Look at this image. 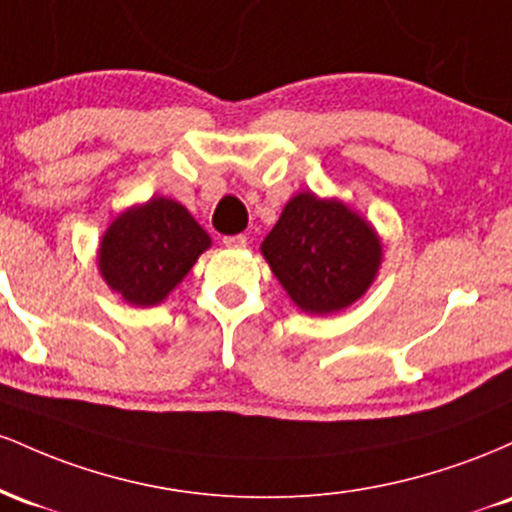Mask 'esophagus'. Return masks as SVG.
I'll return each instance as SVG.
<instances>
[{"label":"esophagus","mask_w":512,"mask_h":512,"mask_svg":"<svg viewBox=\"0 0 512 512\" xmlns=\"http://www.w3.org/2000/svg\"><path fill=\"white\" fill-rule=\"evenodd\" d=\"M223 245H226V248H233V250H243L245 245H248V238H245V236H226V238H223Z\"/></svg>","instance_id":"1"}]
</instances>
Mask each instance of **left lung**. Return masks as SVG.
<instances>
[{
    "label": "left lung",
    "instance_id": "left-lung-1",
    "mask_svg": "<svg viewBox=\"0 0 512 512\" xmlns=\"http://www.w3.org/2000/svg\"><path fill=\"white\" fill-rule=\"evenodd\" d=\"M262 255L303 313L330 315L368 291L383 245L375 228L344 202L298 192L264 238Z\"/></svg>",
    "mask_w": 512,
    "mask_h": 512
}]
</instances>
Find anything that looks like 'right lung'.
Listing matches in <instances>:
<instances>
[{"label": "right lung", "instance_id": "1", "mask_svg": "<svg viewBox=\"0 0 512 512\" xmlns=\"http://www.w3.org/2000/svg\"><path fill=\"white\" fill-rule=\"evenodd\" d=\"M209 245V233L182 204L151 197L110 223L98 248V269L129 305L149 308L185 279Z\"/></svg>", "mask_w": 512, "mask_h": 512}]
</instances>
